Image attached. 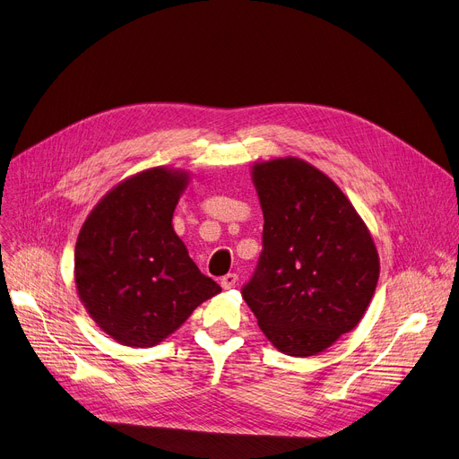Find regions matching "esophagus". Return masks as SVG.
I'll use <instances>...</instances> for the list:
<instances>
[{
  "mask_svg": "<svg viewBox=\"0 0 459 459\" xmlns=\"http://www.w3.org/2000/svg\"><path fill=\"white\" fill-rule=\"evenodd\" d=\"M238 282V275L236 273H227L225 277H221V286L225 288V290H230V288H234Z\"/></svg>",
  "mask_w": 459,
  "mask_h": 459,
  "instance_id": "obj_1",
  "label": "esophagus"
}]
</instances>
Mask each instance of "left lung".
<instances>
[{"label":"left lung","instance_id":"left-lung-1","mask_svg":"<svg viewBox=\"0 0 459 459\" xmlns=\"http://www.w3.org/2000/svg\"><path fill=\"white\" fill-rule=\"evenodd\" d=\"M253 182L262 253L242 296L279 351L316 355L360 322L374 296L372 236L341 187L299 158L256 163Z\"/></svg>","mask_w":459,"mask_h":459}]
</instances>
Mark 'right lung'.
<instances>
[{"label": "right lung", "instance_id": "1", "mask_svg": "<svg viewBox=\"0 0 459 459\" xmlns=\"http://www.w3.org/2000/svg\"><path fill=\"white\" fill-rule=\"evenodd\" d=\"M186 186V173L165 167L134 175L94 206L80 230V299L99 327L125 346H156L221 292L173 229Z\"/></svg>", "mask_w": 459, "mask_h": 459}]
</instances>
